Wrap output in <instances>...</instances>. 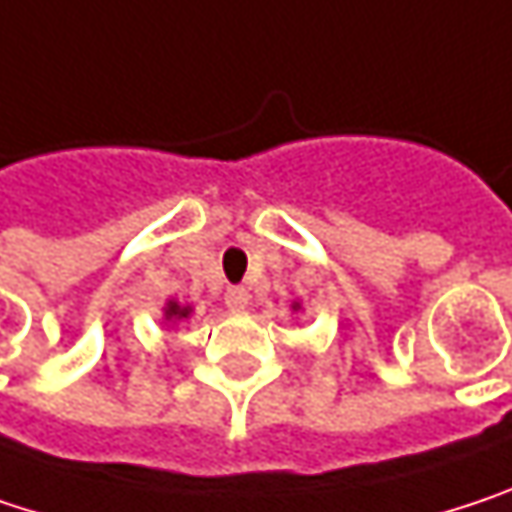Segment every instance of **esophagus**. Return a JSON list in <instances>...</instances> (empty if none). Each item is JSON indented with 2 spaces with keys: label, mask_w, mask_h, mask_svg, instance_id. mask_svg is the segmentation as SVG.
<instances>
[{
  "label": "esophagus",
  "mask_w": 512,
  "mask_h": 512,
  "mask_svg": "<svg viewBox=\"0 0 512 512\" xmlns=\"http://www.w3.org/2000/svg\"><path fill=\"white\" fill-rule=\"evenodd\" d=\"M247 303H250L247 288H241V286L226 288V306H229V312H244V309H247Z\"/></svg>",
  "instance_id": "1"
}]
</instances>
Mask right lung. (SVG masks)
Instances as JSON below:
<instances>
[{
	"label": "right lung",
	"mask_w": 512,
	"mask_h": 512,
	"mask_svg": "<svg viewBox=\"0 0 512 512\" xmlns=\"http://www.w3.org/2000/svg\"><path fill=\"white\" fill-rule=\"evenodd\" d=\"M188 312H191L188 306H179V303H167V312H164V315H167V318H188Z\"/></svg>",
	"instance_id": "obj_1"
}]
</instances>
